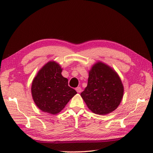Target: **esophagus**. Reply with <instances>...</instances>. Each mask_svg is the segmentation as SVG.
Listing matches in <instances>:
<instances>
[{"label": "esophagus", "mask_w": 153, "mask_h": 153, "mask_svg": "<svg viewBox=\"0 0 153 153\" xmlns=\"http://www.w3.org/2000/svg\"><path fill=\"white\" fill-rule=\"evenodd\" d=\"M76 91H77V93H81V92H82V88H81L80 87H77V88L76 89Z\"/></svg>", "instance_id": "34e87169"}]
</instances>
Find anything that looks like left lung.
<instances>
[{
    "mask_svg": "<svg viewBox=\"0 0 153 153\" xmlns=\"http://www.w3.org/2000/svg\"><path fill=\"white\" fill-rule=\"evenodd\" d=\"M123 95V86L118 74L101 62L92 66L89 71L87 86L81 93L89 109L99 115L115 110Z\"/></svg>",
    "mask_w": 153,
    "mask_h": 153,
    "instance_id": "8db88e82",
    "label": "left lung"
}]
</instances>
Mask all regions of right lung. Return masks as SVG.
<instances>
[{"label": "right lung", "instance_id": "add662e5", "mask_svg": "<svg viewBox=\"0 0 153 153\" xmlns=\"http://www.w3.org/2000/svg\"><path fill=\"white\" fill-rule=\"evenodd\" d=\"M62 71L59 64L50 61L38 71L32 82V97L43 112L56 114L77 93L68 86V80L62 76Z\"/></svg>", "mask_w": 153, "mask_h": 153}]
</instances>
